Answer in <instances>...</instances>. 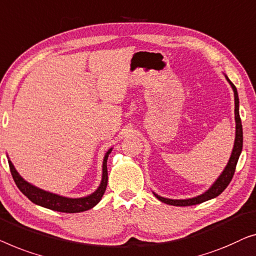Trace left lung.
<instances>
[{
  "mask_svg": "<svg viewBox=\"0 0 256 256\" xmlns=\"http://www.w3.org/2000/svg\"><path fill=\"white\" fill-rule=\"evenodd\" d=\"M226 80L231 86L233 92H234V120H236V138H234V145H233V150L230 156L228 162L224 168V170L222 172V174L218 176L217 180L212 183V186L208 188L206 192L200 194V195L196 197H192V198H186V200H172V198H166L160 195H158L153 192L154 196L162 203L174 205V206H190V205H196L200 204L203 202H206L208 200L216 198V197L220 195V194L226 189V186L230 184L231 180L234 175L236 172V166L239 160V156L242 150V125H241V120L239 114V96H238V92L236 86L230 81L228 75H225Z\"/></svg>",
  "mask_w": 256,
  "mask_h": 256,
  "instance_id": "8db88e82",
  "label": "left lung"
}]
</instances>
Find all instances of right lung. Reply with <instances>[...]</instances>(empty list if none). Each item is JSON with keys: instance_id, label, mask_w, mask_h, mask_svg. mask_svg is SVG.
Here are the masks:
<instances>
[{"instance_id": "obj_1", "label": "right lung", "mask_w": 256, "mask_h": 256, "mask_svg": "<svg viewBox=\"0 0 256 256\" xmlns=\"http://www.w3.org/2000/svg\"><path fill=\"white\" fill-rule=\"evenodd\" d=\"M111 150H112V147L108 150L106 153L104 154L102 164V180H100L98 188H97L94 192H92L90 195L80 197V198H72V197L60 196L58 195V194L46 192V190H42L40 188H38V186L31 184V183L25 181V180L20 175V172L16 170L15 166H14L12 161H10L8 154H6V158H8L10 172H12V178L14 181H15L16 186H18L20 192H23L32 203L40 205L42 208H50V210L53 211L66 212V214H78V212L90 210V208L98 204L100 200H102L108 184L106 161Z\"/></svg>"}]
</instances>
